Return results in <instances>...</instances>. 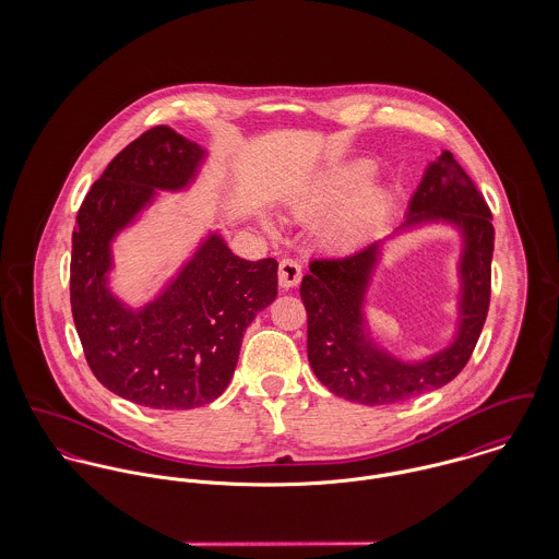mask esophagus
Listing matches in <instances>:
<instances>
[{"label":"esophagus","mask_w":559,"mask_h":559,"mask_svg":"<svg viewBox=\"0 0 559 559\" xmlns=\"http://www.w3.org/2000/svg\"><path fill=\"white\" fill-rule=\"evenodd\" d=\"M301 264L293 258H282L280 260V269H277V277H280V286L282 288H293L301 282Z\"/></svg>","instance_id":"esophagus-1"}]
</instances>
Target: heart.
I'll return each instance as SVG.
<instances>
[{"mask_svg": "<svg viewBox=\"0 0 559 559\" xmlns=\"http://www.w3.org/2000/svg\"><path fill=\"white\" fill-rule=\"evenodd\" d=\"M366 174H368V167H366V165H353V167H346V169L333 174V176L324 182V187H322V191H320L319 200L329 202V200H335V198L348 193L350 189H355V187L366 178ZM361 213H364V209H355V211L346 217V222L342 224V228H344V230L353 228V226L357 224V219L361 217Z\"/></svg>", "mask_w": 559, "mask_h": 559, "instance_id": "1", "label": "heart"}]
</instances>
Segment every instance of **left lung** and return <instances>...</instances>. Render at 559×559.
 Instances as JSON below:
<instances>
[{"label":"left lung","instance_id":"1","mask_svg":"<svg viewBox=\"0 0 559 559\" xmlns=\"http://www.w3.org/2000/svg\"><path fill=\"white\" fill-rule=\"evenodd\" d=\"M430 219L461 226L465 253L459 335L426 361L404 364L388 357L364 333V293L381 242L310 262L299 288L308 312V359L320 383L335 396L370 406L396 404L448 385L467 366L490 304L495 228L481 191L448 151L428 165L408 202L404 226Z\"/></svg>","mask_w":559,"mask_h":559}]
</instances>
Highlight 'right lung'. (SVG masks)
Wrapping results in <instances>:
<instances>
[{
    "mask_svg": "<svg viewBox=\"0 0 559 559\" xmlns=\"http://www.w3.org/2000/svg\"><path fill=\"white\" fill-rule=\"evenodd\" d=\"M202 157L176 131L148 129L92 185L73 233L71 308L85 361L109 392L151 408H195L219 399L245 329L277 297V262L242 260L217 235L144 310H127L107 290L111 239L155 189H182Z\"/></svg>",
    "mask_w": 559,
    "mask_h": 559,
    "instance_id": "right-lung-1",
    "label": "right lung"
}]
</instances>
